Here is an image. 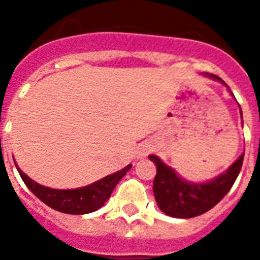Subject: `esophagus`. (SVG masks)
I'll use <instances>...</instances> for the list:
<instances>
[{"instance_id": "1", "label": "esophagus", "mask_w": 260, "mask_h": 260, "mask_svg": "<svg viewBox=\"0 0 260 260\" xmlns=\"http://www.w3.org/2000/svg\"><path fill=\"white\" fill-rule=\"evenodd\" d=\"M151 150H152L151 144H143V146L139 148V156H140V158H143V156H147V155L151 152Z\"/></svg>"}]
</instances>
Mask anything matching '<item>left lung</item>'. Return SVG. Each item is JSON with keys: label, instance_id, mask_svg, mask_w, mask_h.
I'll return each instance as SVG.
<instances>
[{"label": "left lung", "instance_id": "1", "mask_svg": "<svg viewBox=\"0 0 260 260\" xmlns=\"http://www.w3.org/2000/svg\"><path fill=\"white\" fill-rule=\"evenodd\" d=\"M204 75L225 85L228 91L234 95L228 85L221 78H218L217 75L208 74V73ZM240 116L243 121L242 109H240ZM148 158L156 166V175H155L152 190L160 210L171 217L190 218L205 213L221 201L224 196L231 190L242 170L244 154L240 155L220 175L210 181L200 182V183L186 181L185 178L179 177L177 171L167 166L156 155H150Z\"/></svg>", "mask_w": 260, "mask_h": 260}]
</instances>
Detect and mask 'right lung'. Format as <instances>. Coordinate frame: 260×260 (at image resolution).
I'll use <instances>...</instances> for the list:
<instances>
[{"instance_id":"right-lung-1","label":"right lung","mask_w":260,"mask_h":260,"mask_svg":"<svg viewBox=\"0 0 260 260\" xmlns=\"http://www.w3.org/2000/svg\"><path fill=\"white\" fill-rule=\"evenodd\" d=\"M16 167L26 187L46 205L62 213L86 214L100 209L108 201V198L110 197L118 181L129 171L132 165H128L114 174L106 175L105 178L94 182L91 185L69 190L51 189V187L40 185L34 179H30L25 173H22L21 169L17 166V163H16Z\"/></svg>"}]
</instances>
